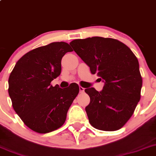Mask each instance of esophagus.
Masks as SVG:
<instances>
[{
    "label": "esophagus",
    "instance_id": "34e87169",
    "mask_svg": "<svg viewBox=\"0 0 156 156\" xmlns=\"http://www.w3.org/2000/svg\"><path fill=\"white\" fill-rule=\"evenodd\" d=\"M79 91L81 92V93H83V92L84 91V88L82 87H79Z\"/></svg>",
    "mask_w": 156,
    "mask_h": 156
}]
</instances>
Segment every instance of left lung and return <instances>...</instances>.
Masks as SVG:
<instances>
[{"mask_svg": "<svg viewBox=\"0 0 156 156\" xmlns=\"http://www.w3.org/2000/svg\"><path fill=\"white\" fill-rule=\"evenodd\" d=\"M74 51L104 83L98 91L88 87L85 107L90 125L115 131L129 120L140 100L143 80L136 55L124 43L112 38L94 36L70 43Z\"/></svg>", "mask_w": 156, "mask_h": 156, "instance_id": "1", "label": "left lung"}]
</instances>
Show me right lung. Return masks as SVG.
I'll use <instances>...</instances> for the list:
<instances>
[{
	"label": "right lung",
	"instance_id": "right-lung-1",
	"mask_svg": "<svg viewBox=\"0 0 156 156\" xmlns=\"http://www.w3.org/2000/svg\"><path fill=\"white\" fill-rule=\"evenodd\" d=\"M72 49L65 42L38 47L21 57L8 80L15 112L30 129L47 133L61 127L79 92L76 83L61 88L51 81L61 74L62 58Z\"/></svg>",
	"mask_w": 156,
	"mask_h": 156
}]
</instances>
